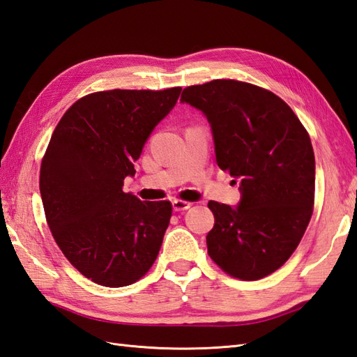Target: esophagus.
Listing matches in <instances>:
<instances>
[{
    "instance_id": "obj_1",
    "label": "esophagus",
    "mask_w": 357,
    "mask_h": 357,
    "mask_svg": "<svg viewBox=\"0 0 357 357\" xmlns=\"http://www.w3.org/2000/svg\"><path fill=\"white\" fill-rule=\"evenodd\" d=\"M192 206V203H189V202H185V199H174L172 202V208L176 212H181V211H188V208Z\"/></svg>"
}]
</instances>
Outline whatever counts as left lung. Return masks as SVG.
Segmentation results:
<instances>
[{
	"label": "left lung",
	"instance_id": "1",
	"mask_svg": "<svg viewBox=\"0 0 357 357\" xmlns=\"http://www.w3.org/2000/svg\"><path fill=\"white\" fill-rule=\"evenodd\" d=\"M181 101L206 115L216 163L239 180L242 194L238 207L208 202L215 225L207 253L225 274L264 279L291 257L314 212L315 155L307 130L280 97L245 82L188 86Z\"/></svg>",
	"mask_w": 357,
	"mask_h": 357
}]
</instances>
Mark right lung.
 Returning a JSON list of instances; mask_svg holds the SVG:
<instances>
[{
  "instance_id": "1",
  "label": "right lung",
  "mask_w": 357,
  "mask_h": 357,
  "mask_svg": "<svg viewBox=\"0 0 357 357\" xmlns=\"http://www.w3.org/2000/svg\"><path fill=\"white\" fill-rule=\"evenodd\" d=\"M180 92L89 93L65 112L50 139L39 177L45 218L69 264L93 283L132 284L159 255L172 204L141 202L123 186Z\"/></svg>"
}]
</instances>
